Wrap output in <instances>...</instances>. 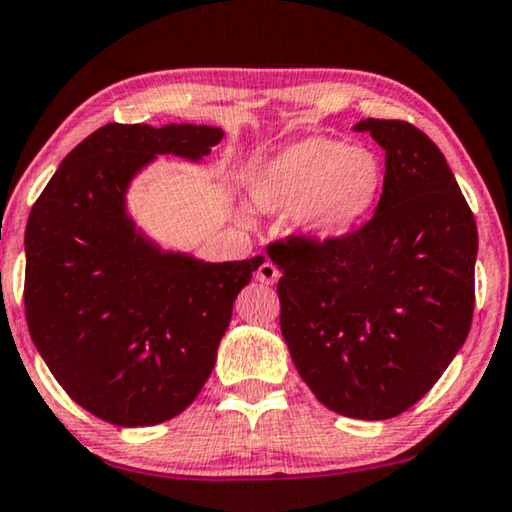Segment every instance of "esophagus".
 Listing matches in <instances>:
<instances>
[{
  "label": "esophagus",
  "mask_w": 512,
  "mask_h": 512,
  "mask_svg": "<svg viewBox=\"0 0 512 512\" xmlns=\"http://www.w3.org/2000/svg\"><path fill=\"white\" fill-rule=\"evenodd\" d=\"M278 278H280V271H278V266L273 264V262H264L257 269V280L262 282V285H276Z\"/></svg>",
  "instance_id": "obj_1"
}]
</instances>
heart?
<instances>
[{
    "instance_id": "heart-1",
    "label": "heart",
    "mask_w": 512,
    "mask_h": 512,
    "mask_svg": "<svg viewBox=\"0 0 512 512\" xmlns=\"http://www.w3.org/2000/svg\"><path fill=\"white\" fill-rule=\"evenodd\" d=\"M384 174V160L375 149L329 135H305L264 158L248 190L257 209L292 211L305 236L331 241L370 216L384 188Z\"/></svg>"
}]
</instances>
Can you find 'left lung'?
Wrapping results in <instances>:
<instances>
[{
	"label": "left lung",
	"mask_w": 512,
	"mask_h": 512,
	"mask_svg": "<svg viewBox=\"0 0 512 512\" xmlns=\"http://www.w3.org/2000/svg\"><path fill=\"white\" fill-rule=\"evenodd\" d=\"M386 151L368 223L340 239L273 241L280 331L301 379L335 414L386 421L423 398L474 319L476 220L437 144L398 119H363Z\"/></svg>",
	"instance_id": "left-lung-1"
}]
</instances>
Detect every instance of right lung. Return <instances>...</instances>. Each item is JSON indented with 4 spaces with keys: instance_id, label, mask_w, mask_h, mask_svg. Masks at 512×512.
I'll return each instance as SVG.
<instances>
[{
    "instance_id": "1",
    "label": "right lung",
    "mask_w": 512,
    "mask_h": 512,
    "mask_svg": "<svg viewBox=\"0 0 512 512\" xmlns=\"http://www.w3.org/2000/svg\"><path fill=\"white\" fill-rule=\"evenodd\" d=\"M220 140L213 126L108 124L61 160L29 213V335L71 400L112 425L170 421L197 398L264 262L163 253L126 213L128 183L158 154L200 160Z\"/></svg>"
}]
</instances>
